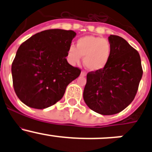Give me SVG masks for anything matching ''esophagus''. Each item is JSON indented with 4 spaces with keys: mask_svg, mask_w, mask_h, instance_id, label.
Returning <instances> with one entry per match:
<instances>
[{
    "mask_svg": "<svg viewBox=\"0 0 152 152\" xmlns=\"http://www.w3.org/2000/svg\"><path fill=\"white\" fill-rule=\"evenodd\" d=\"M86 75H87V73H86L85 71H82V73H81V76H85Z\"/></svg>",
    "mask_w": 152,
    "mask_h": 152,
    "instance_id": "esophagus-1",
    "label": "esophagus"
}]
</instances>
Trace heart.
<instances>
[{"mask_svg": "<svg viewBox=\"0 0 152 152\" xmlns=\"http://www.w3.org/2000/svg\"><path fill=\"white\" fill-rule=\"evenodd\" d=\"M112 46L108 40L95 36H85L76 41V47L68 48L67 57L71 64L78 63L83 56L86 68L92 72L104 69L111 57Z\"/></svg>", "mask_w": 152, "mask_h": 152, "instance_id": "1", "label": "heart"}]
</instances>
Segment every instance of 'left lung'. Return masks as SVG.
Instances as JSON below:
<instances>
[{
    "label": "left lung",
    "instance_id": "left-lung-1",
    "mask_svg": "<svg viewBox=\"0 0 152 152\" xmlns=\"http://www.w3.org/2000/svg\"><path fill=\"white\" fill-rule=\"evenodd\" d=\"M112 53L104 69L90 72L83 98L86 104L104 115L117 114L134 100L142 76L140 54L124 38L108 37Z\"/></svg>",
    "mask_w": 152,
    "mask_h": 152
}]
</instances>
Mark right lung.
I'll return each mask as SVG.
<instances>
[{
	"label": "right lung",
	"mask_w": 152,
	"mask_h": 152,
	"mask_svg": "<svg viewBox=\"0 0 152 152\" xmlns=\"http://www.w3.org/2000/svg\"><path fill=\"white\" fill-rule=\"evenodd\" d=\"M76 35L71 30L50 29L21 44L12 62V75L15 93L23 103L42 110L63 97L67 86L81 73L66 59Z\"/></svg>",
	"instance_id": "add662e5"
}]
</instances>
